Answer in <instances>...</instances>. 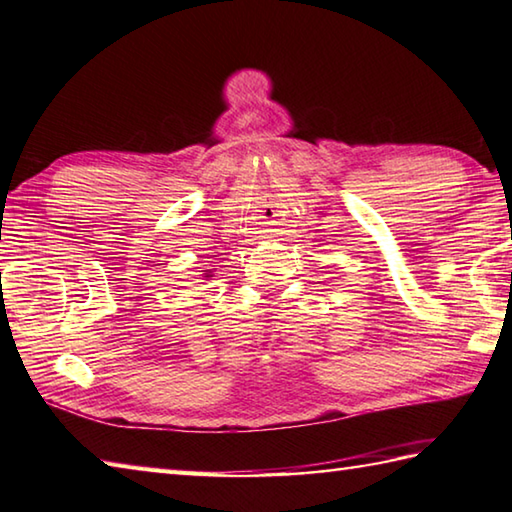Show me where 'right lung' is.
Segmentation results:
<instances>
[{
    "instance_id": "obj_1",
    "label": "right lung",
    "mask_w": 512,
    "mask_h": 512,
    "mask_svg": "<svg viewBox=\"0 0 512 512\" xmlns=\"http://www.w3.org/2000/svg\"><path fill=\"white\" fill-rule=\"evenodd\" d=\"M204 275H206V277H213V275H209V270H204Z\"/></svg>"
}]
</instances>
